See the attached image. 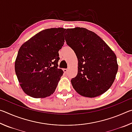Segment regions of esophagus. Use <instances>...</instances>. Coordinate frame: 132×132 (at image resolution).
Masks as SVG:
<instances>
[{"label": "esophagus", "instance_id": "esophagus-1", "mask_svg": "<svg viewBox=\"0 0 132 132\" xmlns=\"http://www.w3.org/2000/svg\"><path fill=\"white\" fill-rule=\"evenodd\" d=\"M63 70L64 73H67V72H68V69H63Z\"/></svg>", "mask_w": 132, "mask_h": 132}]
</instances>
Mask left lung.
I'll return each mask as SVG.
<instances>
[{
  "label": "left lung",
  "instance_id": "8db88e82",
  "mask_svg": "<svg viewBox=\"0 0 132 132\" xmlns=\"http://www.w3.org/2000/svg\"><path fill=\"white\" fill-rule=\"evenodd\" d=\"M64 38L78 59L77 75L71 80L73 87L90 98L106 92L118 72L115 53L98 35L86 28L67 29Z\"/></svg>",
  "mask_w": 132,
  "mask_h": 132
}]
</instances>
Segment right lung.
Segmentation results:
<instances>
[{
	"instance_id": "1",
	"label": "right lung",
	"mask_w": 132,
	"mask_h": 132,
	"mask_svg": "<svg viewBox=\"0 0 132 132\" xmlns=\"http://www.w3.org/2000/svg\"><path fill=\"white\" fill-rule=\"evenodd\" d=\"M66 29L52 28L40 31L24 43L15 61V71L27 95L45 98L55 92L63 74L58 69L59 51L64 42Z\"/></svg>"
}]
</instances>
